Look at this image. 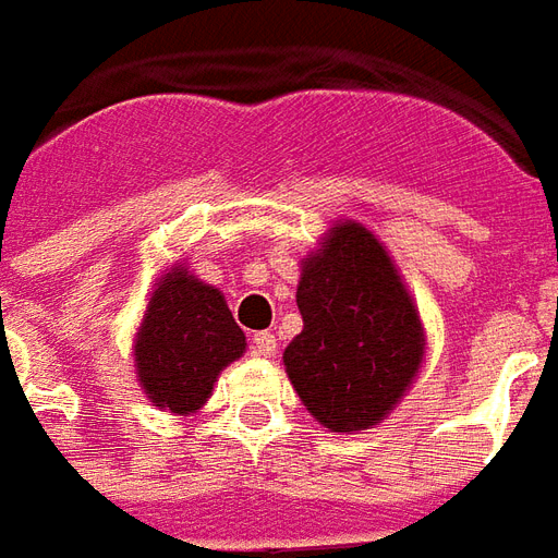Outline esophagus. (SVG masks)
I'll use <instances>...</instances> for the list:
<instances>
[{
	"label": "esophagus",
	"instance_id": "34e87169",
	"mask_svg": "<svg viewBox=\"0 0 558 558\" xmlns=\"http://www.w3.org/2000/svg\"><path fill=\"white\" fill-rule=\"evenodd\" d=\"M276 348H279V341H276L274 332H255V339H252L255 356H274Z\"/></svg>",
	"mask_w": 558,
	"mask_h": 558
}]
</instances>
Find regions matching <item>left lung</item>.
I'll use <instances>...</instances> for the list:
<instances>
[{"instance_id": "obj_1", "label": "left lung", "mask_w": 558, "mask_h": 558, "mask_svg": "<svg viewBox=\"0 0 558 558\" xmlns=\"http://www.w3.org/2000/svg\"><path fill=\"white\" fill-rule=\"evenodd\" d=\"M303 332L284 348L296 396L329 430H363L416 377L422 320L380 240L339 222L296 284Z\"/></svg>"}]
</instances>
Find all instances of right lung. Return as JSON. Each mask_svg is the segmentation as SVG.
Wrapping results in <instances>:
<instances>
[{
	"mask_svg": "<svg viewBox=\"0 0 558 558\" xmlns=\"http://www.w3.org/2000/svg\"><path fill=\"white\" fill-rule=\"evenodd\" d=\"M246 351L226 296L181 267L166 274L150 296L136 336V372L154 408L195 413L217 374Z\"/></svg>",
	"mask_w": 558,
	"mask_h": 558,
	"instance_id": "obj_1",
	"label": "right lung"
}]
</instances>
